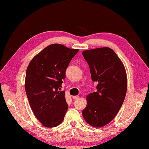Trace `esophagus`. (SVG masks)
Masks as SVG:
<instances>
[{
    "mask_svg": "<svg viewBox=\"0 0 149 149\" xmlns=\"http://www.w3.org/2000/svg\"><path fill=\"white\" fill-rule=\"evenodd\" d=\"M72 98L75 100V99H78L79 98V96H72Z\"/></svg>",
    "mask_w": 149,
    "mask_h": 149,
    "instance_id": "34e87169",
    "label": "esophagus"
}]
</instances>
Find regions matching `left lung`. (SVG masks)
<instances>
[{
	"mask_svg": "<svg viewBox=\"0 0 149 149\" xmlns=\"http://www.w3.org/2000/svg\"><path fill=\"white\" fill-rule=\"evenodd\" d=\"M83 56L89 65L97 91L86 97L83 110L86 122L100 127L115 118L124 101L127 88L125 70L116 54L109 47L84 50Z\"/></svg>",
	"mask_w": 149,
	"mask_h": 149,
	"instance_id": "left-lung-1",
	"label": "left lung"
}]
</instances>
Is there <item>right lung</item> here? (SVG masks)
<instances>
[{"label":"right lung","instance_id":"add662e5","mask_svg":"<svg viewBox=\"0 0 149 149\" xmlns=\"http://www.w3.org/2000/svg\"><path fill=\"white\" fill-rule=\"evenodd\" d=\"M79 49L52 44L34 57L26 70L25 89L37 119L47 127L61 123L68 106L61 91L65 72Z\"/></svg>","mask_w":149,"mask_h":149}]
</instances>
